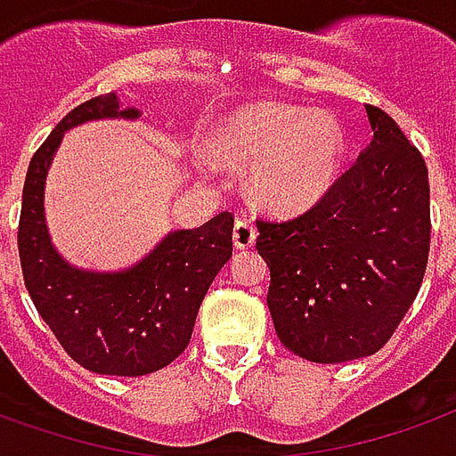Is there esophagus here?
<instances>
[{
    "mask_svg": "<svg viewBox=\"0 0 456 456\" xmlns=\"http://www.w3.org/2000/svg\"><path fill=\"white\" fill-rule=\"evenodd\" d=\"M256 224L251 219L239 217L237 224H234V246L237 248H251L256 244Z\"/></svg>",
    "mask_w": 456,
    "mask_h": 456,
    "instance_id": "obj_1",
    "label": "esophagus"
}]
</instances>
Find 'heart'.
<instances>
[{
    "label": "heart",
    "mask_w": 456,
    "mask_h": 456,
    "mask_svg": "<svg viewBox=\"0 0 456 456\" xmlns=\"http://www.w3.org/2000/svg\"><path fill=\"white\" fill-rule=\"evenodd\" d=\"M222 159L251 167V191L280 212L305 210L336 183L343 161L340 125L326 113L258 103L222 125L215 137Z\"/></svg>",
    "instance_id": "heart-1"
}]
</instances>
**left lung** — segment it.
Wrapping results in <instances>:
<instances>
[{
	"instance_id": "obj_1",
	"label": "left lung",
	"mask_w": 456,
	"mask_h": 456,
	"mask_svg": "<svg viewBox=\"0 0 456 456\" xmlns=\"http://www.w3.org/2000/svg\"><path fill=\"white\" fill-rule=\"evenodd\" d=\"M372 142L309 210L258 219L280 343L312 362L374 355L413 305L430 251V185L394 118L367 106Z\"/></svg>"
}]
</instances>
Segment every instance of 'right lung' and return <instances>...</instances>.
<instances>
[{"label": "right lung", "mask_w": 456, "mask_h": 456, "mask_svg": "<svg viewBox=\"0 0 456 456\" xmlns=\"http://www.w3.org/2000/svg\"><path fill=\"white\" fill-rule=\"evenodd\" d=\"M140 116L116 94L69 110L33 154L23 183L19 256L33 305L74 362L96 374L140 377L174 362L191 343L202 297L232 258V212L198 229L168 232L133 268H74L50 244L43 191L50 161L69 127L101 118Z\"/></svg>", "instance_id": "add662e5"}]
</instances>
